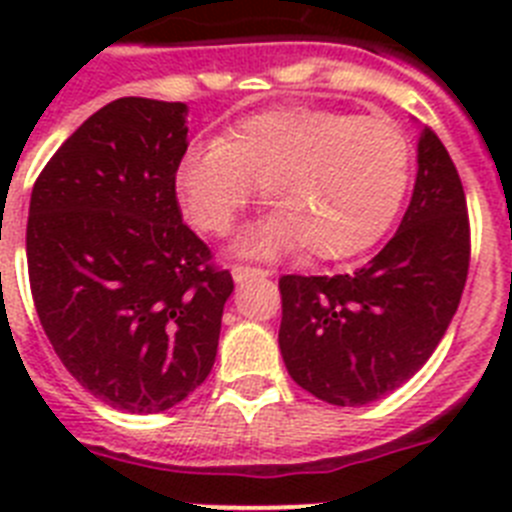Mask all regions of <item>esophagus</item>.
Segmentation results:
<instances>
[{
  "label": "esophagus",
  "mask_w": 512,
  "mask_h": 512,
  "mask_svg": "<svg viewBox=\"0 0 512 512\" xmlns=\"http://www.w3.org/2000/svg\"><path fill=\"white\" fill-rule=\"evenodd\" d=\"M230 274H233V282L235 284H243V282H248V279H264V277H269V271L253 269V266H233V269H230Z\"/></svg>",
  "instance_id": "esophagus-1"
}]
</instances>
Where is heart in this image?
Instances as JSON below:
<instances>
[{"mask_svg": "<svg viewBox=\"0 0 512 512\" xmlns=\"http://www.w3.org/2000/svg\"><path fill=\"white\" fill-rule=\"evenodd\" d=\"M410 176L413 143L397 122L274 107L189 146L174 187L194 228L212 235L228 233L261 187L271 212L235 241L243 256L274 259L305 246L318 259H346L387 233Z\"/></svg>", "mask_w": 512, "mask_h": 512, "instance_id": "b5f03b06", "label": "heart"}]
</instances>
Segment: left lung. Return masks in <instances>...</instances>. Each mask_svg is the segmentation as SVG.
Returning a JSON list of instances; mask_svg holds the SVG:
<instances>
[{
	"instance_id": "left-lung-1",
	"label": "left lung",
	"mask_w": 512,
	"mask_h": 512,
	"mask_svg": "<svg viewBox=\"0 0 512 512\" xmlns=\"http://www.w3.org/2000/svg\"><path fill=\"white\" fill-rule=\"evenodd\" d=\"M467 271L464 187L438 135L423 128L413 197L392 241L351 274L279 279L289 377L338 408L390 395L441 343Z\"/></svg>"
}]
</instances>
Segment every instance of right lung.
<instances>
[{
	"mask_svg": "<svg viewBox=\"0 0 512 512\" xmlns=\"http://www.w3.org/2000/svg\"><path fill=\"white\" fill-rule=\"evenodd\" d=\"M187 104H104L40 171L27 271L71 377L125 413L174 408L210 374L233 277L184 225L174 174Z\"/></svg>",
	"mask_w": 512,
	"mask_h": 512,
	"instance_id": "1",
	"label": "right lung"
}]
</instances>
